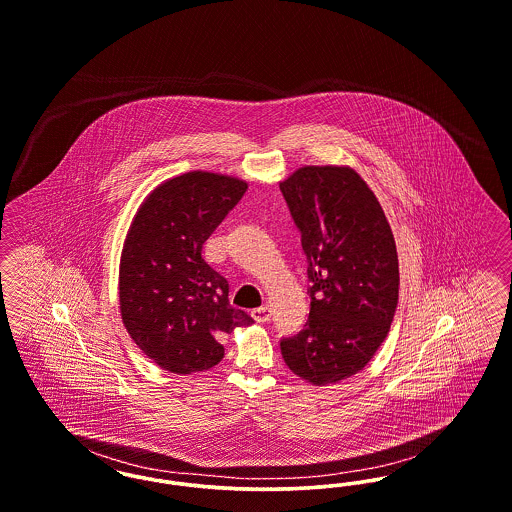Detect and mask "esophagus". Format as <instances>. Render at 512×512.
<instances>
[{
  "label": "esophagus",
  "mask_w": 512,
  "mask_h": 512,
  "mask_svg": "<svg viewBox=\"0 0 512 512\" xmlns=\"http://www.w3.org/2000/svg\"><path fill=\"white\" fill-rule=\"evenodd\" d=\"M252 317L258 321V323H266L271 319V308L269 306H260L256 310H252Z\"/></svg>",
  "instance_id": "obj_1"
}]
</instances>
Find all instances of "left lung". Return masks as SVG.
Returning a JSON list of instances; mask_svg holds the SVG:
<instances>
[{
	"label": "left lung",
	"instance_id": "1",
	"mask_svg": "<svg viewBox=\"0 0 512 512\" xmlns=\"http://www.w3.org/2000/svg\"><path fill=\"white\" fill-rule=\"evenodd\" d=\"M308 258L310 317L281 340L290 371L325 386L359 373L390 331L400 269L390 223L352 168L304 166L279 183Z\"/></svg>",
	"mask_w": 512,
	"mask_h": 512
}]
</instances>
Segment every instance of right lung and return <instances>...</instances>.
Segmentation results:
<instances>
[{
	"mask_svg": "<svg viewBox=\"0 0 512 512\" xmlns=\"http://www.w3.org/2000/svg\"><path fill=\"white\" fill-rule=\"evenodd\" d=\"M245 181L189 172L158 185L135 214L120 260V312L156 365L189 375L222 361V340L252 317L229 304V283L202 245L243 199Z\"/></svg>",
	"mask_w": 512,
	"mask_h": 512,
	"instance_id": "1",
	"label": "right lung"
}]
</instances>
